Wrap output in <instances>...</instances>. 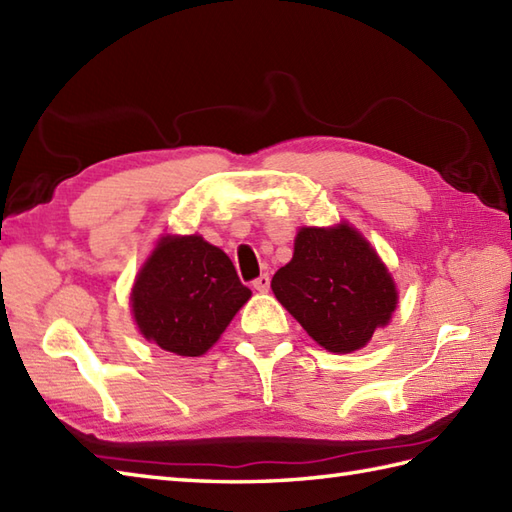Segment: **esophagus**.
Wrapping results in <instances>:
<instances>
[{
	"label": "esophagus",
	"mask_w": 512,
	"mask_h": 512,
	"mask_svg": "<svg viewBox=\"0 0 512 512\" xmlns=\"http://www.w3.org/2000/svg\"><path fill=\"white\" fill-rule=\"evenodd\" d=\"M253 288L257 290V292H266L268 288H270V277L264 273V275H259L255 281H253Z\"/></svg>",
	"instance_id": "esophagus-1"
}]
</instances>
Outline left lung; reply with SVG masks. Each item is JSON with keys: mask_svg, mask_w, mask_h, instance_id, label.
Here are the masks:
<instances>
[{"mask_svg": "<svg viewBox=\"0 0 512 512\" xmlns=\"http://www.w3.org/2000/svg\"><path fill=\"white\" fill-rule=\"evenodd\" d=\"M273 292L321 347L347 354L372 339L396 308V286L376 250L352 226L301 228Z\"/></svg>", "mask_w": 512, "mask_h": 512, "instance_id": "1", "label": "left lung"}]
</instances>
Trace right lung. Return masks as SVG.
I'll use <instances>...</instances> for the list:
<instances>
[{
	"label": "right lung",
	"instance_id": "obj_1",
	"mask_svg": "<svg viewBox=\"0 0 512 512\" xmlns=\"http://www.w3.org/2000/svg\"><path fill=\"white\" fill-rule=\"evenodd\" d=\"M248 299L224 250L200 235L162 237L136 279L132 310L147 341L178 356H200Z\"/></svg>",
	"mask_w": 512,
	"mask_h": 512
}]
</instances>
